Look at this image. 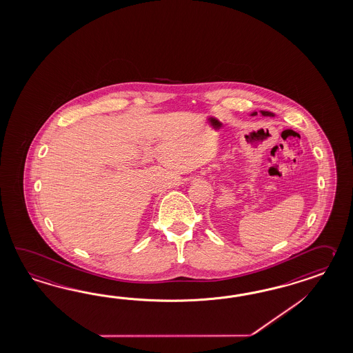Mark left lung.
Returning a JSON list of instances; mask_svg holds the SVG:
<instances>
[{
	"label": "left lung",
	"mask_w": 353,
	"mask_h": 353,
	"mask_svg": "<svg viewBox=\"0 0 353 353\" xmlns=\"http://www.w3.org/2000/svg\"><path fill=\"white\" fill-rule=\"evenodd\" d=\"M263 116H273V113H270V112H265V111H263ZM254 114H255V113H254Z\"/></svg>",
	"instance_id": "left-lung-1"
}]
</instances>
